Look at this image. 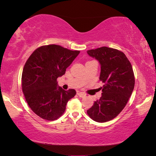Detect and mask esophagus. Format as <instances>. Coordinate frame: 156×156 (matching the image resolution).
Here are the masks:
<instances>
[{
	"label": "esophagus",
	"instance_id": "1",
	"mask_svg": "<svg viewBox=\"0 0 156 156\" xmlns=\"http://www.w3.org/2000/svg\"><path fill=\"white\" fill-rule=\"evenodd\" d=\"M77 95L78 96H79V97H80V98H83V97H84L86 96V94H84V93H83V92H80V91H78V93H77Z\"/></svg>",
	"mask_w": 156,
	"mask_h": 156
}]
</instances>
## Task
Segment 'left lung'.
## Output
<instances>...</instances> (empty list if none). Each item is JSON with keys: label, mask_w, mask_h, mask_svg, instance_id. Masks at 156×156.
Here are the masks:
<instances>
[{"label": "left lung", "mask_w": 156, "mask_h": 156, "mask_svg": "<svg viewBox=\"0 0 156 156\" xmlns=\"http://www.w3.org/2000/svg\"><path fill=\"white\" fill-rule=\"evenodd\" d=\"M89 56L100 64V80L102 96L94 102L87 114L98 122H105L115 118L126 106L135 85V77L131 62L123 52L102 47L88 50Z\"/></svg>", "instance_id": "obj_1"}]
</instances>
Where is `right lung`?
I'll return each instance as SVG.
<instances>
[{
    "label": "right lung",
    "mask_w": 156,
    "mask_h": 156,
    "mask_svg": "<svg viewBox=\"0 0 156 156\" xmlns=\"http://www.w3.org/2000/svg\"><path fill=\"white\" fill-rule=\"evenodd\" d=\"M79 53L49 44L37 48L26 61L22 73L23 92L29 107L43 119L59 118L67 102L76 94L74 89L65 91L57 87V78L65 74Z\"/></svg>",
    "instance_id": "obj_1"
}]
</instances>
